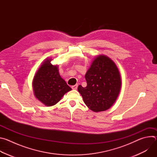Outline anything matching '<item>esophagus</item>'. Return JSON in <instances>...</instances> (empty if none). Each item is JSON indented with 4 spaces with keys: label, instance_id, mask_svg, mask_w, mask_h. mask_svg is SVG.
<instances>
[{
    "label": "esophagus",
    "instance_id": "34e87169",
    "mask_svg": "<svg viewBox=\"0 0 157 157\" xmlns=\"http://www.w3.org/2000/svg\"><path fill=\"white\" fill-rule=\"evenodd\" d=\"M78 86V84H75V85H74V86H71V88H72L73 89H77Z\"/></svg>",
    "mask_w": 157,
    "mask_h": 157
}]
</instances>
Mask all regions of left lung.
<instances>
[{
	"label": "left lung",
	"instance_id": "1",
	"mask_svg": "<svg viewBox=\"0 0 157 157\" xmlns=\"http://www.w3.org/2000/svg\"><path fill=\"white\" fill-rule=\"evenodd\" d=\"M87 86L78 90L89 109L98 113L116 102L121 88L120 73L114 62L105 55L98 56L85 75Z\"/></svg>",
	"mask_w": 157,
	"mask_h": 157
}]
</instances>
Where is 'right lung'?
<instances>
[{
    "mask_svg": "<svg viewBox=\"0 0 157 157\" xmlns=\"http://www.w3.org/2000/svg\"><path fill=\"white\" fill-rule=\"evenodd\" d=\"M52 59L44 60L33 80L34 95L41 103L52 106L58 103L71 88L60 76L57 65H52Z\"/></svg>",
    "mask_w": 157,
    "mask_h": 157,
    "instance_id": "1",
    "label": "right lung"
}]
</instances>
